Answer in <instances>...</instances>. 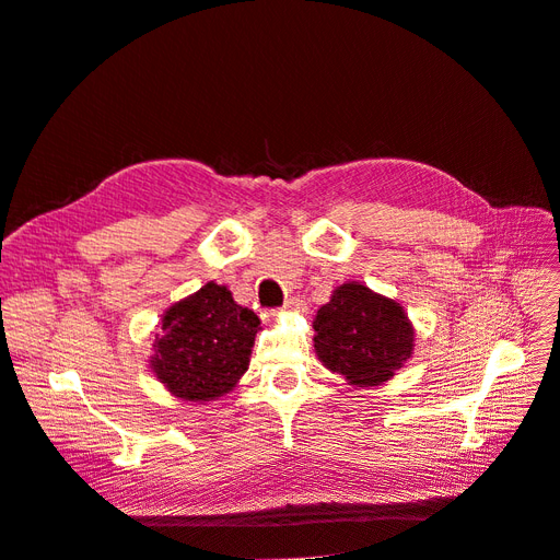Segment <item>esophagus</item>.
<instances>
[{"mask_svg": "<svg viewBox=\"0 0 560 560\" xmlns=\"http://www.w3.org/2000/svg\"><path fill=\"white\" fill-rule=\"evenodd\" d=\"M284 311H287V313H290V311H303V301L296 299V296L287 299V301H284Z\"/></svg>", "mask_w": 560, "mask_h": 560, "instance_id": "obj_1", "label": "esophagus"}]
</instances>
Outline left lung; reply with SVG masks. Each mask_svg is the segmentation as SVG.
Masks as SVG:
<instances>
[{"label":"left lung","instance_id":"obj_1","mask_svg":"<svg viewBox=\"0 0 560 560\" xmlns=\"http://www.w3.org/2000/svg\"><path fill=\"white\" fill-rule=\"evenodd\" d=\"M313 329L322 364L358 387L389 381L413 352V325L404 308L360 282L336 287Z\"/></svg>","mask_w":560,"mask_h":560}]
</instances>
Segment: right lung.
I'll use <instances>...</instances> for the list:
<instances>
[{
	"label": "right lung",
	"mask_w": 560,
	"mask_h": 560,
	"mask_svg": "<svg viewBox=\"0 0 560 560\" xmlns=\"http://www.w3.org/2000/svg\"><path fill=\"white\" fill-rule=\"evenodd\" d=\"M161 322L151 369L167 393L184 401H212L233 389L249 366L261 325L217 282L177 301Z\"/></svg>",
	"instance_id": "right-lung-1"
}]
</instances>
